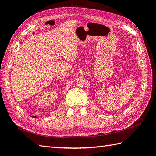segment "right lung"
Returning a JSON list of instances; mask_svg holds the SVG:
<instances>
[{
    "label": "right lung",
    "mask_w": 156,
    "mask_h": 156,
    "mask_svg": "<svg viewBox=\"0 0 156 156\" xmlns=\"http://www.w3.org/2000/svg\"><path fill=\"white\" fill-rule=\"evenodd\" d=\"M32 117H33V118H36V116H32Z\"/></svg>",
    "instance_id": "right-lung-1"
}]
</instances>
